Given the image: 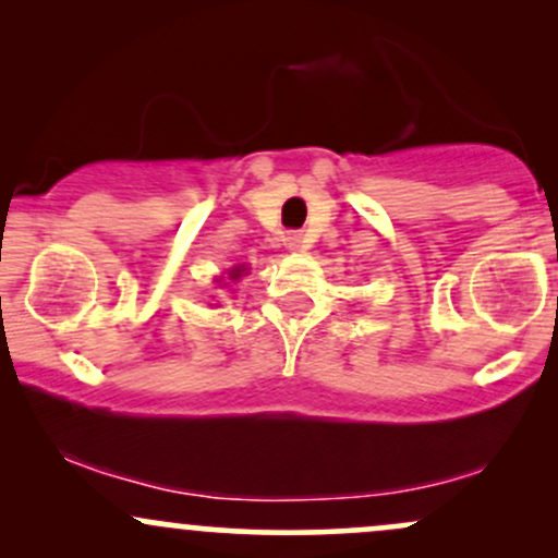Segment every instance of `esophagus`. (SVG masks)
<instances>
[{"label": "esophagus", "instance_id": "34e87169", "mask_svg": "<svg viewBox=\"0 0 558 558\" xmlns=\"http://www.w3.org/2000/svg\"><path fill=\"white\" fill-rule=\"evenodd\" d=\"M303 233H298V231H292L290 236H287V244H290V250H303Z\"/></svg>", "mask_w": 558, "mask_h": 558}]
</instances>
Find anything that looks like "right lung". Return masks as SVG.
<instances>
[{
    "mask_svg": "<svg viewBox=\"0 0 558 558\" xmlns=\"http://www.w3.org/2000/svg\"><path fill=\"white\" fill-rule=\"evenodd\" d=\"M242 271H244V268H233V271H231V279H239V277H242Z\"/></svg>",
    "mask_w": 558,
    "mask_h": 558,
    "instance_id": "1",
    "label": "right lung"
}]
</instances>
